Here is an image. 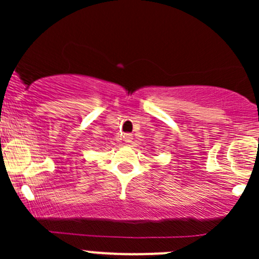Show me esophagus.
I'll use <instances>...</instances> for the list:
<instances>
[{"instance_id":"34e87169","label":"esophagus","mask_w":259,"mask_h":259,"mask_svg":"<svg viewBox=\"0 0 259 259\" xmlns=\"http://www.w3.org/2000/svg\"><path fill=\"white\" fill-rule=\"evenodd\" d=\"M124 139H125V143H126V144H130V143L133 142V135L132 134H125Z\"/></svg>"}]
</instances>
